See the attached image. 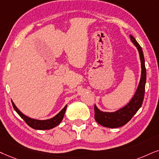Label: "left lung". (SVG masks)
<instances>
[{
  "mask_svg": "<svg viewBox=\"0 0 159 159\" xmlns=\"http://www.w3.org/2000/svg\"><path fill=\"white\" fill-rule=\"evenodd\" d=\"M130 39L132 43L137 48L139 54L142 68L140 81L139 82L135 94L130 99L129 103L120 109L113 112H106L100 111L97 106L94 105V120L98 124L104 127L116 128L123 126L130 121L134 114L141 108L143 103L146 84V68L144 65V54L141 46L137 43L135 38L132 35H130Z\"/></svg>",
  "mask_w": 159,
  "mask_h": 159,
  "instance_id": "1",
  "label": "left lung"
}]
</instances>
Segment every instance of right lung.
<instances>
[{"mask_svg": "<svg viewBox=\"0 0 159 159\" xmlns=\"http://www.w3.org/2000/svg\"><path fill=\"white\" fill-rule=\"evenodd\" d=\"M11 103H12V106L16 112L20 116L22 119H23L24 121H25L26 123H27L30 127L34 128V129L36 130H49L52 129V128H55L56 126H57L58 125L61 123V122L63 120L64 116H65L66 109H67V104L66 105L65 107H64L60 111L59 113L56 114V116H54L53 118H51V119L48 120H36L33 119V118L29 117V116H25V114L22 113V112L20 111L19 109L17 108V106H15V104L14 103L13 101H11Z\"/></svg>", "mask_w": 159, "mask_h": 159, "instance_id": "add662e5", "label": "right lung"}]
</instances>
